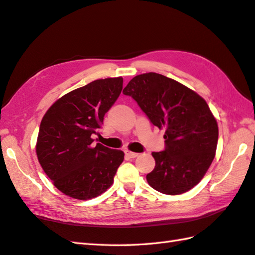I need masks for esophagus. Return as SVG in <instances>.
Wrapping results in <instances>:
<instances>
[{
	"label": "esophagus",
	"instance_id": "1",
	"mask_svg": "<svg viewBox=\"0 0 255 255\" xmlns=\"http://www.w3.org/2000/svg\"><path fill=\"white\" fill-rule=\"evenodd\" d=\"M125 154H126V156H128V158L133 159V158H136V156H138L139 153H137V152H131V151L126 150V151H125Z\"/></svg>",
	"mask_w": 255,
	"mask_h": 255
}]
</instances>
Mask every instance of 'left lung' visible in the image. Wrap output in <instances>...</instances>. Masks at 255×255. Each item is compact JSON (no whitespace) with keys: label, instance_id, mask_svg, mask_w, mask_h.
<instances>
[{"label":"left lung","instance_id":"8db88e82","mask_svg":"<svg viewBox=\"0 0 255 255\" xmlns=\"http://www.w3.org/2000/svg\"><path fill=\"white\" fill-rule=\"evenodd\" d=\"M123 93L138 103L150 122L164 128L165 149L152 152L149 185L166 195L183 194L202 181L215 158L217 121L202 96L177 81L149 72L129 81Z\"/></svg>","mask_w":255,"mask_h":255}]
</instances>
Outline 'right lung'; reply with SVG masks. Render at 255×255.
Wrapping results in <instances>:
<instances>
[{
	"label": "right lung",
	"mask_w": 255,
	"mask_h": 255,
	"mask_svg": "<svg viewBox=\"0 0 255 255\" xmlns=\"http://www.w3.org/2000/svg\"><path fill=\"white\" fill-rule=\"evenodd\" d=\"M123 90V78L95 80L69 92L41 119L36 153L47 176L59 191L75 199H91L114 182L124 152L101 143L93 134Z\"/></svg>",
	"instance_id": "obj_1"
}]
</instances>
